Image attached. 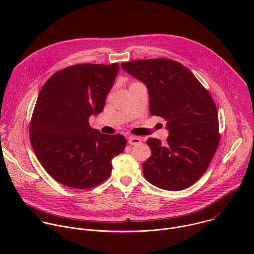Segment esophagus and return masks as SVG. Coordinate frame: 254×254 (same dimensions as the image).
I'll list each match as a JSON object with an SVG mask.
<instances>
[{"label":"esophagus","instance_id":"esophagus-1","mask_svg":"<svg viewBox=\"0 0 254 254\" xmlns=\"http://www.w3.org/2000/svg\"><path fill=\"white\" fill-rule=\"evenodd\" d=\"M127 141H128L129 144H131V146H136V144H138V143L141 142V139H140L139 137H137V136H132V135H130V136H128Z\"/></svg>","mask_w":254,"mask_h":254}]
</instances>
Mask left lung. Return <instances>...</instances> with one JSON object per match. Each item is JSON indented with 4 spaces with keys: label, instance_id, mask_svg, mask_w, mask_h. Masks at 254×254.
Instances as JSON below:
<instances>
[{
    "label": "left lung",
    "instance_id": "1",
    "mask_svg": "<svg viewBox=\"0 0 254 254\" xmlns=\"http://www.w3.org/2000/svg\"><path fill=\"white\" fill-rule=\"evenodd\" d=\"M122 67L147 85L150 114L167 121L169 129L165 144L147 140L152 155L142 164L144 178L164 190L189 188L206 172L220 141L212 96L187 67L172 59L134 60Z\"/></svg>",
    "mask_w": 254,
    "mask_h": 254
}]
</instances>
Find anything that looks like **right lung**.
I'll use <instances>...</instances> for the list:
<instances>
[{
	"label": "right lung",
	"mask_w": 254,
	"mask_h": 254,
	"mask_svg": "<svg viewBox=\"0 0 254 254\" xmlns=\"http://www.w3.org/2000/svg\"><path fill=\"white\" fill-rule=\"evenodd\" d=\"M120 70L118 63L76 64L61 69L45 82L30 122V141L46 172L58 183L91 189L111 176L112 160L127 139L89 126L103 111Z\"/></svg>",
	"instance_id": "1"
}]
</instances>
